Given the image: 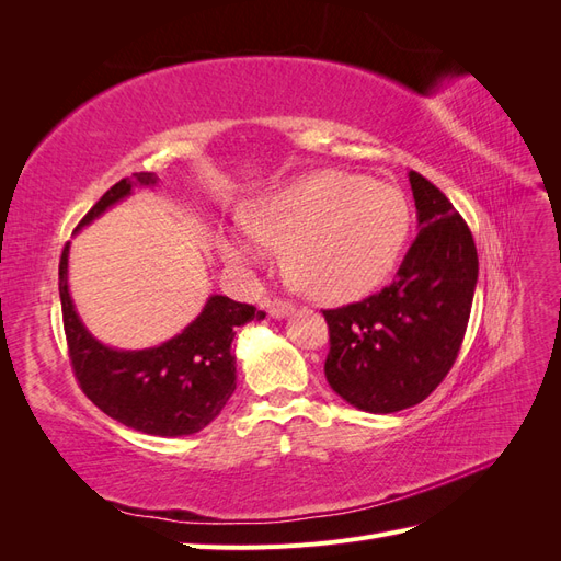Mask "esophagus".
I'll return each instance as SVG.
<instances>
[{
	"label": "esophagus",
	"mask_w": 561,
	"mask_h": 561,
	"mask_svg": "<svg viewBox=\"0 0 561 561\" xmlns=\"http://www.w3.org/2000/svg\"><path fill=\"white\" fill-rule=\"evenodd\" d=\"M293 311V301H283V299H274L268 304V313L271 318H285L287 313Z\"/></svg>",
	"instance_id": "obj_1"
}]
</instances>
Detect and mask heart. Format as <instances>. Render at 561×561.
<instances>
[{
	"label": "heart",
	"instance_id": "b5f03b06",
	"mask_svg": "<svg viewBox=\"0 0 561 561\" xmlns=\"http://www.w3.org/2000/svg\"><path fill=\"white\" fill-rule=\"evenodd\" d=\"M410 229L404 196L390 184L316 171L252 198L245 222L217 229V250L236 268L264 266L287 248L309 295L348 301L393 268Z\"/></svg>",
	"mask_w": 561,
	"mask_h": 561
}]
</instances>
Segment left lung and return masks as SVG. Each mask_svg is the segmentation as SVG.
Wrapping results in <instances>:
<instances>
[{
  "instance_id": "left-lung-1",
  "label": "left lung",
  "mask_w": 561,
  "mask_h": 561,
  "mask_svg": "<svg viewBox=\"0 0 561 561\" xmlns=\"http://www.w3.org/2000/svg\"><path fill=\"white\" fill-rule=\"evenodd\" d=\"M410 184L419 236L381 293L322 311L330 328L325 377L336 396L369 414L426 400L461 351L478 250L449 198L416 171Z\"/></svg>"
}]
</instances>
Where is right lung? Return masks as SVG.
<instances>
[{"mask_svg":"<svg viewBox=\"0 0 561 561\" xmlns=\"http://www.w3.org/2000/svg\"><path fill=\"white\" fill-rule=\"evenodd\" d=\"M157 180L154 173L118 180L81 219L77 231L130 196L133 186H154ZM67 257L70 243L60 257L58 287L67 348L87 398L107 416L147 435L180 437L206 428L236 390V355L231 351L236 328L264 320L266 313L252 304L213 295L196 320L161 346L110 348L87 330L75 309L67 285Z\"/></svg>","mask_w":561,"mask_h":561,"instance_id":"1","label":"right lung"}]
</instances>
